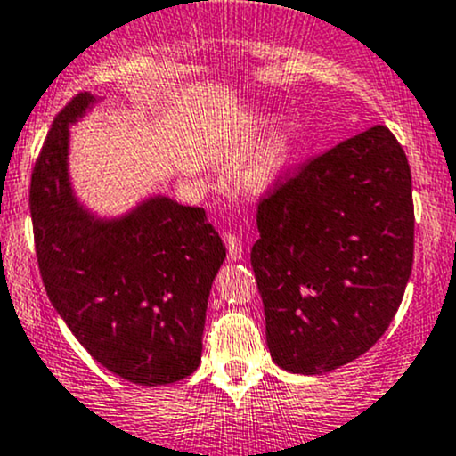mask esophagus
<instances>
[{
    "mask_svg": "<svg viewBox=\"0 0 456 456\" xmlns=\"http://www.w3.org/2000/svg\"><path fill=\"white\" fill-rule=\"evenodd\" d=\"M223 240H224V247H227V257L232 259V262H236V259L242 257L244 255L242 236H238V233L233 232H224Z\"/></svg>",
    "mask_w": 456,
    "mask_h": 456,
    "instance_id": "esophagus-1",
    "label": "esophagus"
}]
</instances>
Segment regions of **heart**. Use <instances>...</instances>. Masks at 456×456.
<instances>
[{"mask_svg":"<svg viewBox=\"0 0 456 456\" xmlns=\"http://www.w3.org/2000/svg\"><path fill=\"white\" fill-rule=\"evenodd\" d=\"M289 159V140L285 136H279L273 144L259 155L253 162V167L247 173V183L253 190H264L268 188L274 179L279 177V173L283 171L285 164Z\"/></svg>","mask_w":456,"mask_h":456,"instance_id":"b5f03b06","label":"heart"}]
</instances>
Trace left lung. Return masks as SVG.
<instances>
[{"label":"left lung","mask_w":456,"mask_h":456,"mask_svg":"<svg viewBox=\"0 0 456 456\" xmlns=\"http://www.w3.org/2000/svg\"><path fill=\"white\" fill-rule=\"evenodd\" d=\"M251 264L274 363L322 374L387 331L413 266L411 168L385 125L288 168L257 203Z\"/></svg>","instance_id":"8db88e82"}]
</instances>
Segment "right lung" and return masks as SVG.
I'll use <instances>...</instances> for the list:
<instances>
[{"instance_id": "1", "label": "right lung", "mask_w": 456, "mask_h": 456, "mask_svg": "<svg viewBox=\"0 0 456 456\" xmlns=\"http://www.w3.org/2000/svg\"><path fill=\"white\" fill-rule=\"evenodd\" d=\"M93 97L77 93L53 118L29 183L34 248L49 301L110 372L167 385L199 368L208 297L224 244L203 208L167 197L99 223L67 179L69 125Z\"/></svg>"}]
</instances>
